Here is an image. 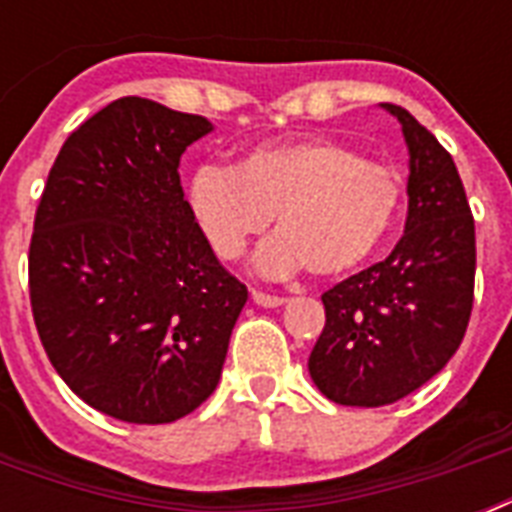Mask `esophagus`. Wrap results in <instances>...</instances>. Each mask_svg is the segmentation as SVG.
Listing matches in <instances>:
<instances>
[{
	"label": "esophagus",
	"instance_id": "esophagus-1",
	"mask_svg": "<svg viewBox=\"0 0 512 512\" xmlns=\"http://www.w3.org/2000/svg\"><path fill=\"white\" fill-rule=\"evenodd\" d=\"M252 300H255L260 308H279V305L287 303V297L268 295V292H260V289H252Z\"/></svg>",
	"mask_w": 512,
	"mask_h": 512
}]
</instances>
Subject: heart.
<instances>
[{
    "label": "heart",
    "instance_id": "1",
    "mask_svg": "<svg viewBox=\"0 0 512 512\" xmlns=\"http://www.w3.org/2000/svg\"><path fill=\"white\" fill-rule=\"evenodd\" d=\"M188 209L217 257L236 260L271 225L257 271L340 276L380 247L396 220L401 180L332 138L265 143L236 167L201 164L188 180Z\"/></svg>",
    "mask_w": 512,
    "mask_h": 512
}]
</instances>
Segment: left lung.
<instances>
[{"mask_svg":"<svg viewBox=\"0 0 512 512\" xmlns=\"http://www.w3.org/2000/svg\"><path fill=\"white\" fill-rule=\"evenodd\" d=\"M409 148V212L382 263L321 295L327 324L308 358L316 388L342 406H385L457 353L476 281V223L460 172L406 108L382 103Z\"/></svg>","mask_w":512,"mask_h":512,"instance_id":"obj_1","label":"left lung"}]
</instances>
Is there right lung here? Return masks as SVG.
Instances as JSON below:
<instances>
[{
    "instance_id": "add662e5",
    "label": "right lung",
    "mask_w": 512,
    "mask_h": 512,
    "mask_svg": "<svg viewBox=\"0 0 512 512\" xmlns=\"http://www.w3.org/2000/svg\"><path fill=\"white\" fill-rule=\"evenodd\" d=\"M204 116L119 98L52 164L28 247L44 350L92 409L135 425L191 414L220 382L247 287L193 220L180 156Z\"/></svg>"
}]
</instances>
